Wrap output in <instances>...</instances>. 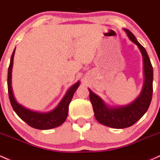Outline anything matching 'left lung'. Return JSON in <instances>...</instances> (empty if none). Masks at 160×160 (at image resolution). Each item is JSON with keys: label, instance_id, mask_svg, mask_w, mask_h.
Wrapping results in <instances>:
<instances>
[{"label": "left lung", "instance_id": "8db88e82", "mask_svg": "<svg viewBox=\"0 0 160 160\" xmlns=\"http://www.w3.org/2000/svg\"><path fill=\"white\" fill-rule=\"evenodd\" d=\"M124 30L127 33L129 39L138 45L143 56L144 82L140 94L128 105L112 107L106 105L99 96L89 89V99L92 105L96 120L102 124L117 129L131 127L140 120L148 109L152 96L153 71L150 58L146 49L138 42L134 34L127 29H124Z\"/></svg>", "mask_w": 160, "mask_h": 160}]
</instances>
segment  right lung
Returning a JSON list of instances; mask_svg holds the SVG:
<instances>
[{
    "instance_id": "1",
    "label": "right lung",
    "mask_w": 160,
    "mask_h": 160,
    "mask_svg": "<svg viewBox=\"0 0 160 160\" xmlns=\"http://www.w3.org/2000/svg\"><path fill=\"white\" fill-rule=\"evenodd\" d=\"M16 49V48H15ZM15 49L13 50L11 58H10V65L8 68V94L10 103L17 115L26 124L32 128L39 130H48L58 127L65 122L68 114V107L71 102L75 91L80 85V81L77 82L69 88L65 96L60 102L58 106L52 111L48 112H40L33 111V110L26 108L22 105L19 104L15 99L13 96V89L11 86L12 78V68L13 64V56H14Z\"/></svg>"
}]
</instances>
